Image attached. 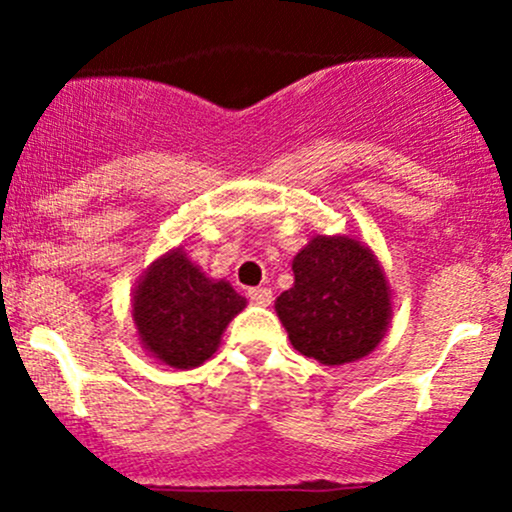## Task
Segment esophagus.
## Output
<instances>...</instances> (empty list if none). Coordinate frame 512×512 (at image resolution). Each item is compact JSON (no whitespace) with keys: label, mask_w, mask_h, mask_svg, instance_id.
<instances>
[{"label":"esophagus","mask_w":512,"mask_h":512,"mask_svg":"<svg viewBox=\"0 0 512 512\" xmlns=\"http://www.w3.org/2000/svg\"><path fill=\"white\" fill-rule=\"evenodd\" d=\"M248 298L255 305H269L272 303V289H264V286H257V289L248 291Z\"/></svg>","instance_id":"34e87169"}]
</instances>
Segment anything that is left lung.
<instances>
[{
  "label": "left lung",
  "mask_w": 512,
  "mask_h": 512,
  "mask_svg": "<svg viewBox=\"0 0 512 512\" xmlns=\"http://www.w3.org/2000/svg\"><path fill=\"white\" fill-rule=\"evenodd\" d=\"M293 286L274 308L293 349L325 366L368 356L392 317L378 257L349 236H315L293 257Z\"/></svg>",
  "instance_id": "1"
}]
</instances>
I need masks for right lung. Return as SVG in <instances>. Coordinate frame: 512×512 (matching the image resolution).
Masks as SVG:
<instances>
[{
  "label": "right lung",
  "instance_id": "1",
  "mask_svg": "<svg viewBox=\"0 0 512 512\" xmlns=\"http://www.w3.org/2000/svg\"><path fill=\"white\" fill-rule=\"evenodd\" d=\"M228 281L209 279L180 248L151 264L132 293L139 342L170 368H197L221 344L228 322L245 308Z\"/></svg>",
  "mask_w": 512,
  "mask_h": 512
}]
</instances>
